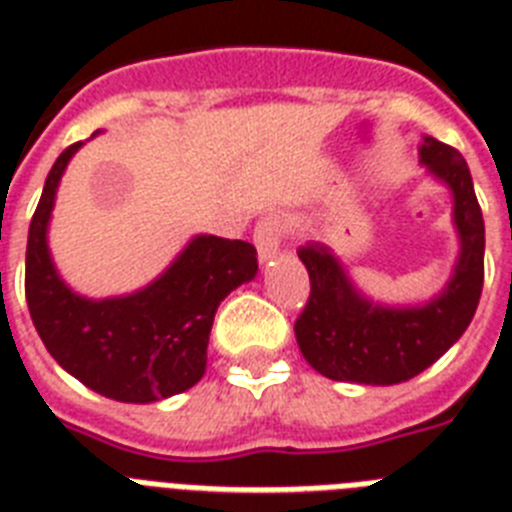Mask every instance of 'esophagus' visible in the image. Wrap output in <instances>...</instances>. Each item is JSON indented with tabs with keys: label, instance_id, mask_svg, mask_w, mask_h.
<instances>
[{
	"label": "esophagus",
	"instance_id": "1",
	"mask_svg": "<svg viewBox=\"0 0 512 512\" xmlns=\"http://www.w3.org/2000/svg\"><path fill=\"white\" fill-rule=\"evenodd\" d=\"M285 238V225H282L277 217H264L256 222V230H253V240H256V251H259V259L266 261L272 259L274 253L280 251V243Z\"/></svg>",
	"mask_w": 512,
	"mask_h": 512
}]
</instances>
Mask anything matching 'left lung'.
Listing matches in <instances>:
<instances>
[{
  "label": "left lung",
  "mask_w": 512,
  "mask_h": 512,
  "mask_svg": "<svg viewBox=\"0 0 512 512\" xmlns=\"http://www.w3.org/2000/svg\"><path fill=\"white\" fill-rule=\"evenodd\" d=\"M421 162L455 198L460 259L445 293L421 308H382L363 301L327 246L298 248L311 293L295 319L301 353L322 377L356 384L408 382L450 350L471 324L484 285V217L474 180L458 149L426 135Z\"/></svg>",
  "instance_id": "obj_1"
}]
</instances>
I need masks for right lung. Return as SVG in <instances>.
I'll list each match as a JSON object with an SVG mask.
<instances>
[{
    "label": "right lung",
    "instance_id": "right-lung-1",
    "mask_svg": "<svg viewBox=\"0 0 512 512\" xmlns=\"http://www.w3.org/2000/svg\"><path fill=\"white\" fill-rule=\"evenodd\" d=\"M80 141L46 175L25 248V301L54 361L104 398L154 403L190 390L206 371V345L217 306L259 269L246 240L198 235L146 290L88 301L54 272L46 225L59 177Z\"/></svg>",
    "mask_w": 512,
    "mask_h": 512
}]
</instances>
